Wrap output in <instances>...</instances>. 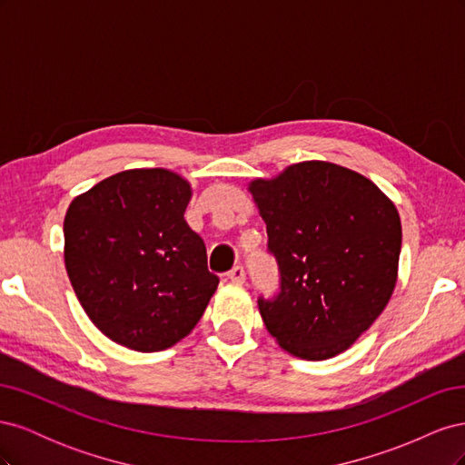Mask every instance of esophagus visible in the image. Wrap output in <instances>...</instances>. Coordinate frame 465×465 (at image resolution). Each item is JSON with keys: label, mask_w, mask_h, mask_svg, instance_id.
Masks as SVG:
<instances>
[{"label": "esophagus", "mask_w": 465, "mask_h": 465, "mask_svg": "<svg viewBox=\"0 0 465 465\" xmlns=\"http://www.w3.org/2000/svg\"><path fill=\"white\" fill-rule=\"evenodd\" d=\"M232 283H244L246 281V273H244V267L242 265H236V267H232V270L229 272V275H227Z\"/></svg>", "instance_id": "34e87169"}]
</instances>
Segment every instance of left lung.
<instances>
[{
    "mask_svg": "<svg viewBox=\"0 0 465 465\" xmlns=\"http://www.w3.org/2000/svg\"><path fill=\"white\" fill-rule=\"evenodd\" d=\"M250 192L279 265L260 314L291 355L323 361L382 314L398 281L401 221L376 184L340 164L304 161Z\"/></svg>",
    "mask_w": 465,
    "mask_h": 465,
    "instance_id": "8db88e82",
    "label": "left lung"
}]
</instances>
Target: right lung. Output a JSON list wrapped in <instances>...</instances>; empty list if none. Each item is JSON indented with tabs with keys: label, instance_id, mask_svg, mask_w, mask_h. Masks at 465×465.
I'll return each instance as SVG.
<instances>
[{
	"label": "right lung",
	"instance_id": "add662e5",
	"mask_svg": "<svg viewBox=\"0 0 465 465\" xmlns=\"http://www.w3.org/2000/svg\"><path fill=\"white\" fill-rule=\"evenodd\" d=\"M188 182L135 168L98 182L69 205L64 258L77 299L112 341L153 353L186 337L219 277L184 219Z\"/></svg>",
	"mask_w": 465,
	"mask_h": 465
}]
</instances>
